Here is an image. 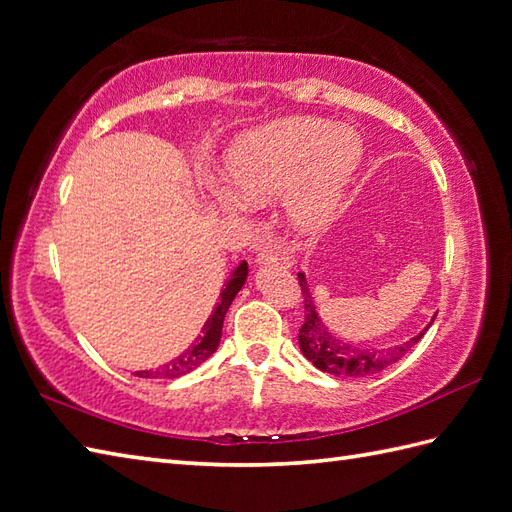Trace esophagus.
<instances>
[{
  "label": "esophagus",
  "mask_w": 512,
  "mask_h": 512,
  "mask_svg": "<svg viewBox=\"0 0 512 512\" xmlns=\"http://www.w3.org/2000/svg\"><path fill=\"white\" fill-rule=\"evenodd\" d=\"M255 264L257 266L277 264V266H283V268H290L292 261H290L288 255L281 253L277 246H261V248H257V253H255Z\"/></svg>",
  "instance_id": "34e87169"
}]
</instances>
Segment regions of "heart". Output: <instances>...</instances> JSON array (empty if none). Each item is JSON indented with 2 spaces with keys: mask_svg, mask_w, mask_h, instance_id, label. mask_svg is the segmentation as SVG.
<instances>
[{
  "mask_svg": "<svg viewBox=\"0 0 512 512\" xmlns=\"http://www.w3.org/2000/svg\"><path fill=\"white\" fill-rule=\"evenodd\" d=\"M364 157L362 137L349 126L318 117H283L235 141L227 172L237 192L268 200L283 192V213L299 233H318L338 216L347 189ZM224 207L240 209L244 199L216 187Z\"/></svg>",
  "mask_w": 512,
  "mask_h": 512,
  "instance_id": "obj_1",
  "label": "heart"
}]
</instances>
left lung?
Returning <instances> with one entry per match:
<instances>
[{"label": "left lung", "mask_w": 512, "mask_h": 512, "mask_svg": "<svg viewBox=\"0 0 512 512\" xmlns=\"http://www.w3.org/2000/svg\"><path fill=\"white\" fill-rule=\"evenodd\" d=\"M299 283L305 299V323L299 329L301 353L318 368V371H325L334 377H366V375H375L379 371H384L386 366L399 362L403 355H406L414 344L425 336V331L430 329V325L436 318L434 314L425 329H421L414 338L399 344V347L379 349V351L360 349V347H353V344H349L347 340L331 334V329L325 325V320L318 314V307L314 303L312 288L310 283H307L305 272H299Z\"/></svg>", "instance_id": "1"}]
</instances>
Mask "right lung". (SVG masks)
<instances>
[{"instance_id":"add662e5","label":"right lung","mask_w":512,"mask_h":512,"mask_svg":"<svg viewBox=\"0 0 512 512\" xmlns=\"http://www.w3.org/2000/svg\"><path fill=\"white\" fill-rule=\"evenodd\" d=\"M246 277H248V264L246 261H242V264L229 275V281L224 283V288L220 290V299H218L216 307H213L211 316L205 320V325H202L198 338L168 364L154 368V371H137L135 375L146 377V379H176V377L192 373L194 368H198L202 362H207L218 349L220 338H222L224 316H227L237 292L244 288Z\"/></svg>"}]
</instances>
